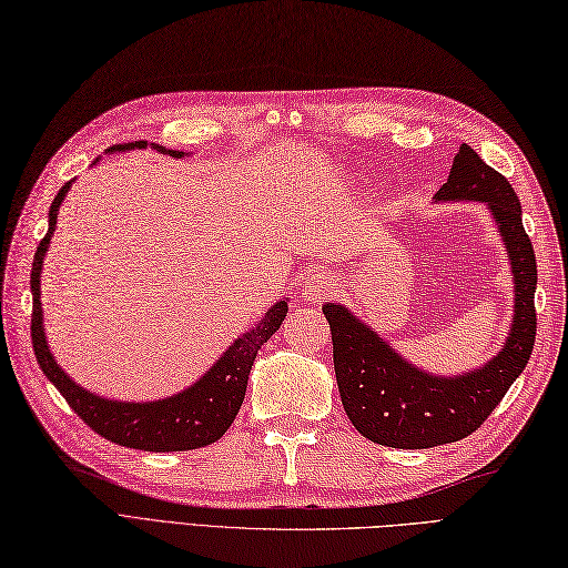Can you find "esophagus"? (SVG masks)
Here are the masks:
<instances>
[{"label":"esophagus","mask_w":568,"mask_h":568,"mask_svg":"<svg viewBox=\"0 0 568 568\" xmlns=\"http://www.w3.org/2000/svg\"><path fill=\"white\" fill-rule=\"evenodd\" d=\"M332 288H335V280H332L329 272H313L306 282H303L301 288V298L306 303H315L323 301L327 294H332Z\"/></svg>","instance_id":"1"}]
</instances>
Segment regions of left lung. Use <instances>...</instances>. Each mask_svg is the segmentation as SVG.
<instances>
[{
    "mask_svg": "<svg viewBox=\"0 0 568 568\" xmlns=\"http://www.w3.org/2000/svg\"><path fill=\"white\" fill-rule=\"evenodd\" d=\"M434 202L487 204L508 255L514 315L504 347L487 364L438 376L407 362L344 303H325L344 412L358 434L388 448H434L477 432L528 366L535 344L537 262L514 187L463 144Z\"/></svg>",
    "mask_w": 568,
    "mask_h": 568,
    "instance_id": "obj_1",
    "label": "left lung"
}]
</instances>
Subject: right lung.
<instances>
[{"label":"right lung","instance_id":"obj_1","mask_svg":"<svg viewBox=\"0 0 568 568\" xmlns=\"http://www.w3.org/2000/svg\"><path fill=\"white\" fill-rule=\"evenodd\" d=\"M146 146L173 159L187 156L185 151L165 149V146L146 144V142L110 146L105 154H118V151H132V149H146ZM95 163H99V159H95L91 165ZM72 183L74 180H69V183L62 185L58 195H54V202L48 214V233L38 245L36 257H33V270H31V294H33L31 337H33V352L40 368H43L48 381L67 399V405L72 407L95 434L113 440L118 446L149 450V453H171V450L204 448L214 444V440H219L229 432V426L233 424V419H236V414L243 405L247 376H251L255 356L262 344H265L276 329H280L282 321L288 313L286 298L276 301L251 329L243 332L241 337H236L229 344L226 352L221 354L195 383L187 385V388H183L175 395L151 399V403H124V399L103 397L87 390L84 385H79L77 381L69 378L64 368L58 364V358L52 356L48 347V337H45V325H43V306H40V274H43V262L48 255L54 226H58L60 204L64 202Z\"/></svg>","mask_w":568,"mask_h":568}]
</instances>
